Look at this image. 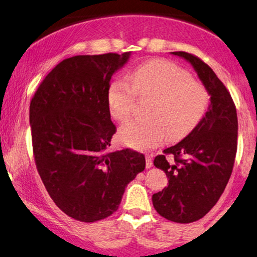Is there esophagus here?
<instances>
[{
  "label": "esophagus",
  "instance_id": "1",
  "mask_svg": "<svg viewBox=\"0 0 257 257\" xmlns=\"http://www.w3.org/2000/svg\"><path fill=\"white\" fill-rule=\"evenodd\" d=\"M153 166V160L151 155H146V167L151 168Z\"/></svg>",
  "mask_w": 257,
  "mask_h": 257
}]
</instances>
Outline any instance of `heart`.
I'll return each mask as SVG.
<instances>
[{
  "instance_id": "1",
  "label": "heart",
  "mask_w": 257,
  "mask_h": 257,
  "mask_svg": "<svg viewBox=\"0 0 257 257\" xmlns=\"http://www.w3.org/2000/svg\"><path fill=\"white\" fill-rule=\"evenodd\" d=\"M131 84L115 80L108 91L111 116L124 122L132 116L135 97L153 96L146 113L119 129V140L134 149L154 148L166 138L178 141L190 134L205 115L210 97L205 87L177 64L154 59L139 65L131 73Z\"/></svg>"
}]
</instances>
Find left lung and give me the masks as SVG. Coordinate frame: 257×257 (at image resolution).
Masks as SVG:
<instances>
[{
  "label": "left lung",
  "mask_w": 257,
  "mask_h": 257,
  "mask_svg": "<svg viewBox=\"0 0 257 257\" xmlns=\"http://www.w3.org/2000/svg\"><path fill=\"white\" fill-rule=\"evenodd\" d=\"M172 54L192 65L210 95V104L186 138L154 159V166L166 173L168 185L153 194L152 200L166 219L192 223L203 218L225 190L235 162L238 123L229 91L209 65L186 52Z\"/></svg>",
  "instance_id": "obj_1"
}]
</instances>
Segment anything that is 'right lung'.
I'll return each mask as SVG.
<instances>
[{
  "label": "right lung",
  "mask_w": 257,
  "mask_h": 257,
  "mask_svg": "<svg viewBox=\"0 0 257 257\" xmlns=\"http://www.w3.org/2000/svg\"><path fill=\"white\" fill-rule=\"evenodd\" d=\"M76 56L57 65L29 105L33 153L40 178L56 205L92 223L118 209L126 185L146 167L132 149L106 153L116 126L110 118V79L131 58Z\"/></svg>",
  "instance_id": "right-lung-1"
}]
</instances>
